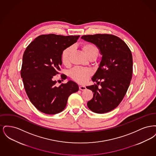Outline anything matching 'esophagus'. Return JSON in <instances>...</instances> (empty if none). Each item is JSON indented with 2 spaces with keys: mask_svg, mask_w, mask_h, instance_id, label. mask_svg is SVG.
I'll return each instance as SVG.
<instances>
[{
  "mask_svg": "<svg viewBox=\"0 0 156 156\" xmlns=\"http://www.w3.org/2000/svg\"><path fill=\"white\" fill-rule=\"evenodd\" d=\"M79 89L81 90H84L85 89H86V87L85 86L80 85V86H79Z\"/></svg>",
  "mask_w": 156,
  "mask_h": 156,
  "instance_id": "obj_1",
  "label": "esophagus"
}]
</instances>
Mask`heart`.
<instances>
[{
	"label": "heart",
	"mask_w": 156,
	"mask_h": 156,
	"mask_svg": "<svg viewBox=\"0 0 156 156\" xmlns=\"http://www.w3.org/2000/svg\"><path fill=\"white\" fill-rule=\"evenodd\" d=\"M82 50L85 55L89 58L91 56L97 57L99 50L96 45L90 43H84L81 44ZM72 47H68L65 48L61 54L62 63L66 66H69L70 63V57L73 52ZM92 74V71L90 68L75 67L69 72L70 77L75 81L83 83L87 81L89 76Z\"/></svg>",
	"instance_id": "obj_1"
}]
</instances>
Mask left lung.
I'll use <instances>...</instances> for the list:
<instances>
[{
	"mask_svg": "<svg viewBox=\"0 0 156 156\" xmlns=\"http://www.w3.org/2000/svg\"><path fill=\"white\" fill-rule=\"evenodd\" d=\"M81 38L96 45L102 55L99 67L92 78L97 84L87 87L94 92L87 106L97 113L111 111L123 100L132 80L131 51L121 38L112 34L84 35ZM99 84L101 89L98 88Z\"/></svg>",
	"mask_w": 156,
	"mask_h": 156,
	"instance_id": "obj_1",
	"label": "left lung"
}]
</instances>
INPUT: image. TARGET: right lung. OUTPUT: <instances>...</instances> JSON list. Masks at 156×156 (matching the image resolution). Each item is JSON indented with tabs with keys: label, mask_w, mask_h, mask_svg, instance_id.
Returning a JSON list of instances; mask_svg holds the SVG:
<instances>
[{
	"label": "right lung",
	"mask_w": 156,
	"mask_h": 156,
	"mask_svg": "<svg viewBox=\"0 0 156 156\" xmlns=\"http://www.w3.org/2000/svg\"><path fill=\"white\" fill-rule=\"evenodd\" d=\"M80 36L43 34L30 43L23 56L21 77L30 102L39 111L56 114L62 111L69 96L79 90L72 81L55 85L59 74L63 50L77 41ZM66 80V75H61Z\"/></svg>",
	"instance_id": "add662e5"
}]
</instances>
